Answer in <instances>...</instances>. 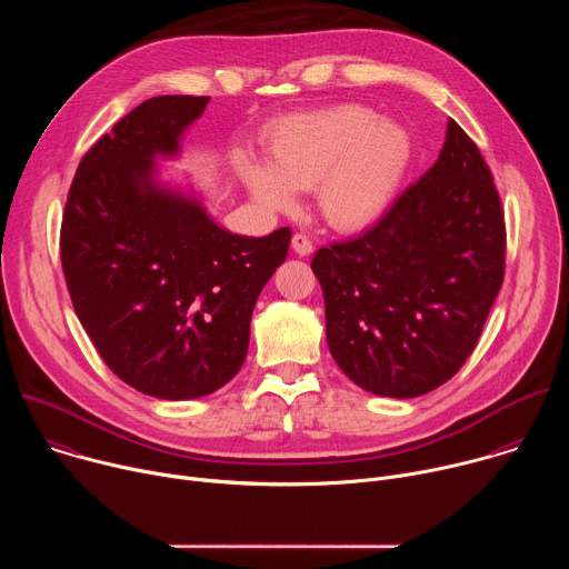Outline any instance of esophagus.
<instances>
[{"label": "esophagus", "mask_w": 569, "mask_h": 569, "mask_svg": "<svg viewBox=\"0 0 569 569\" xmlns=\"http://www.w3.org/2000/svg\"><path fill=\"white\" fill-rule=\"evenodd\" d=\"M292 250L299 257H308L312 252V240L306 233H295L292 236Z\"/></svg>", "instance_id": "obj_1"}]
</instances>
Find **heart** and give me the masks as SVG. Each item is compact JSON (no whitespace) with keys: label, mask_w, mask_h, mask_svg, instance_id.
Segmentation results:
<instances>
[{"label":"heart","mask_w":569,"mask_h":569,"mask_svg":"<svg viewBox=\"0 0 569 569\" xmlns=\"http://www.w3.org/2000/svg\"><path fill=\"white\" fill-rule=\"evenodd\" d=\"M415 161V139L371 108L342 103L283 121L270 139V167L242 157L238 169L252 196L290 209L297 191L319 187V209L340 231L378 222L396 202Z\"/></svg>","instance_id":"obj_1"}]
</instances>
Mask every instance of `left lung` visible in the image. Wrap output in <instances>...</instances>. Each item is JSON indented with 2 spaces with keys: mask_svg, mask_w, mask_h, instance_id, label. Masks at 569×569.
I'll return each instance as SVG.
<instances>
[{
  "mask_svg": "<svg viewBox=\"0 0 569 569\" xmlns=\"http://www.w3.org/2000/svg\"><path fill=\"white\" fill-rule=\"evenodd\" d=\"M505 250L493 176L448 119L435 167L369 231L312 257L338 367L358 387L391 398L450 380L502 288Z\"/></svg>",
  "mask_w": 569,
  "mask_h": 569,
  "instance_id": "obj_1",
  "label": "left lung"
}]
</instances>
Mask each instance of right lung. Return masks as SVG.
<instances>
[{
  "instance_id": "1",
  "label": "right lung",
  "mask_w": 569,
  "mask_h": 569,
  "mask_svg": "<svg viewBox=\"0 0 569 569\" xmlns=\"http://www.w3.org/2000/svg\"><path fill=\"white\" fill-rule=\"evenodd\" d=\"M209 97H152L80 159L60 259L73 310L103 362L141 393H213L246 362L254 303L286 261L290 229L220 227L196 196L157 180Z\"/></svg>"
}]
</instances>
